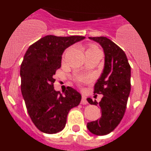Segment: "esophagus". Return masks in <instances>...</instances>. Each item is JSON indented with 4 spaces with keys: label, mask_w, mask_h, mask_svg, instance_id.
I'll return each instance as SVG.
<instances>
[{
    "label": "esophagus",
    "mask_w": 151,
    "mask_h": 151,
    "mask_svg": "<svg viewBox=\"0 0 151 151\" xmlns=\"http://www.w3.org/2000/svg\"><path fill=\"white\" fill-rule=\"evenodd\" d=\"M81 104H82L84 105L88 104V103L87 100H86V97H85V96H82V101H81Z\"/></svg>",
    "instance_id": "esophagus-1"
}]
</instances>
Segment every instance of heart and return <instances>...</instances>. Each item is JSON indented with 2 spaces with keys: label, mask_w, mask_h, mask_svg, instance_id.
<instances>
[{
  "label": "heart",
  "mask_w": 151,
  "mask_h": 151,
  "mask_svg": "<svg viewBox=\"0 0 151 151\" xmlns=\"http://www.w3.org/2000/svg\"><path fill=\"white\" fill-rule=\"evenodd\" d=\"M98 50V49L96 47H94V46H92V47H90L87 50V51H90V50Z\"/></svg>",
  "instance_id": "heart-1"
}]
</instances>
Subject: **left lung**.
<instances>
[{
    "mask_svg": "<svg viewBox=\"0 0 151 151\" xmlns=\"http://www.w3.org/2000/svg\"><path fill=\"white\" fill-rule=\"evenodd\" d=\"M102 47L104 52V68L94 85V94H102L99 103L87 98L90 104L99 105L101 117L88 122L92 134L105 135L116 129L125 114L131 91V66L125 52L106 37H89Z\"/></svg>",
    "mask_w": 151,
    "mask_h": 151,
    "instance_id": "left-lung-1",
    "label": "left lung"
}]
</instances>
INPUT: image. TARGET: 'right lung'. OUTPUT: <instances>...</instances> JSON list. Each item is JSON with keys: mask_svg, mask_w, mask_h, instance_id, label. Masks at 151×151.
<instances>
[{"mask_svg": "<svg viewBox=\"0 0 151 151\" xmlns=\"http://www.w3.org/2000/svg\"><path fill=\"white\" fill-rule=\"evenodd\" d=\"M83 36L47 35L28 48L20 67L21 91L31 119L41 132L55 134L64 129L69 110L82 96L67 87L63 94L54 88L56 71L61 67L64 50Z\"/></svg>", "mask_w": 151, "mask_h": 151, "instance_id": "1", "label": "right lung"}]
</instances>
